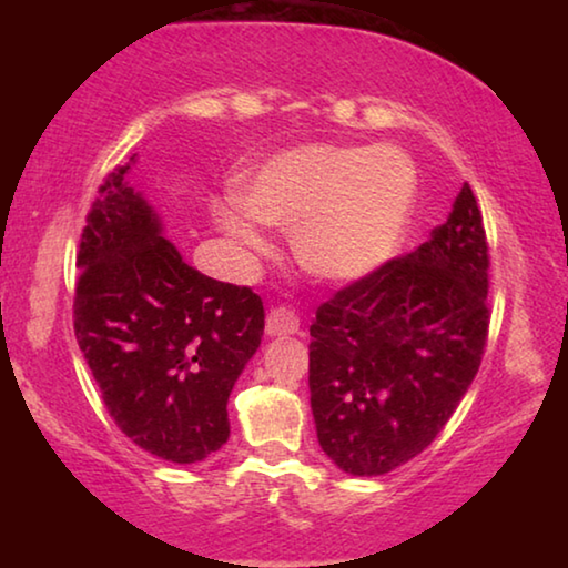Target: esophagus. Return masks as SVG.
I'll return each mask as SVG.
<instances>
[{
    "instance_id": "1",
    "label": "esophagus",
    "mask_w": 568,
    "mask_h": 568,
    "mask_svg": "<svg viewBox=\"0 0 568 568\" xmlns=\"http://www.w3.org/2000/svg\"><path fill=\"white\" fill-rule=\"evenodd\" d=\"M297 331H301V321H297V315L293 311H287V307H273V311L267 313L265 333L271 335V338H287V335H295Z\"/></svg>"
}]
</instances>
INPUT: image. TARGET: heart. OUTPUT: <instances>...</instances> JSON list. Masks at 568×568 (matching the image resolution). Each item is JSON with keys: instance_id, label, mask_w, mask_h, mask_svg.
Wrapping results in <instances>:
<instances>
[{"instance_id": "heart-1", "label": "heart", "mask_w": 568, "mask_h": 568, "mask_svg": "<svg viewBox=\"0 0 568 568\" xmlns=\"http://www.w3.org/2000/svg\"><path fill=\"white\" fill-rule=\"evenodd\" d=\"M416 195V165L398 148L307 142L275 152L240 178L235 203L244 213L215 207V220L250 253L271 247L253 219L287 230L303 271L355 283L398 253Z\"/></svg>"}]
</instances>
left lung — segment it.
Wrapping results in <instances>:
<instances>
[{
	"label": "left lung",
	"mask_w": 568,
	"mask_h": 568,
	"mask_svg": "<svg viewBox=\"0 0 568 568\" xmlns=\"http://www.w3.org/2000/svg\"><path fill=\"white\" fill-rule=\"evenodd\" d=\"M488 245L474 190L428 243L323 303L311 325L318 444L351 476L430 446L476 378L488 338Z\"/></svg>",
	"instance_id": "8db88e82"
}]
</instances>
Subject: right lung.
<instances>
[{"label":"right lung","instance_id":"add662e5","mask_svg":"<svg viewBox=\"0 0 568 568\" xmlns=\"http://www.w3.org/2000/svg\"><path fill=\"white\" fill-rule=\"evenodd\" d=\"M110 172L77 253L74 335L102 400L132 444L197 464L230 436L227 398L261 348L265 311L250 287L182 261L155 210Z\"/></svg>","mask_w":568,"mask_h":568}]
</instances>
